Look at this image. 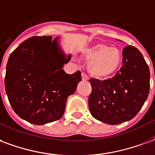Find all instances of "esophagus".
<instances>
[{"instance_id":"34e87169","label":"esophagus","mask_w":155,"mask_h":155,"mask_svg":"<svg viewBox=\"0 0 155 155\" xmlns=\"http://www.w3.org/2000/svg\"><path fill=\"white\" fill-rule=\"evenodd\" d=\"M81 77H82V81H88V76L85 73L82 72L81 73Z\"/></svg>"}]
</instances>
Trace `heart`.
Returning a JSON list of instances; mask_svg holds the SVG:
<instances>
[{
    "label": "heart",
    "instance_id": "obj_1",
    "mask_svg": "<svg viewBox=\"0 0 155 155\" xmlns=\"http://www.w3.org/2000/svg\"><path fill=\"white\" fill-rule=\"evenodd\" d=\"M83 57L89 62L90 74L98 79H106L113 75L122 61L121 51L105 43H97L84 49Z\"/></svg>",
    "mask_w": 155,
    "mask_h": 155
}]
</instances>
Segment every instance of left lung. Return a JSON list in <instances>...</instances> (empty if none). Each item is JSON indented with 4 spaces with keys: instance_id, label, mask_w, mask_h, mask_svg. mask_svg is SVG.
I'll use <instances>...</instances> for the list:
<instances>
[{
    "instance_id": "obj_1",
    "label": "left lung",
    "mask_w": 155,
    "mask_h": 155,
    "mask_svg": "<svg viewBox=\"0 0 155 155\" xmlns=\"http://www.w3.org/2000/svg\"><path fill=\"white\" fill-rule=\"evenodd\" d=\"M122 66L111 79H90L89 97L91 115L109 125L121 124L135 117L150 93V73L141 52L133 46L122 51ZM155 74V71H154Z\"/></svg>"
}]
</instances>
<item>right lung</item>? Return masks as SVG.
Instances as JSON below:
<instances>
[{
    "label": "right lung",
    "mask_w": 155,
    "mask_h": 155,
    "mask_svg": "<svg viewBox=\"0 0 155 155\" xmlns=\"http://www.w3.org/2000/svg\"><path fill=\"white\" fill-rule=\"evenodd\" d=\"M59 37H31L10 54L5 87L8 99L19 117L35 125L57 121L66 109L67 98L81 81L80 71L66 74V56Z\"/></svg>",
    "instance_id": "1"
}]
</instances>
